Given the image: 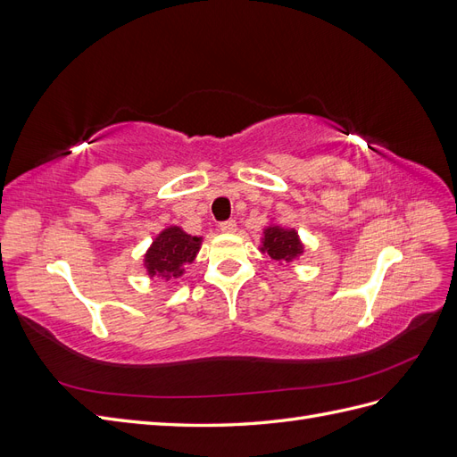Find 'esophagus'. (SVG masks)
<instances>
[{"mask_svg": "<svg viewBox=\"0 0 457 457\" xmlns=\"http://www.w3.org/2000/svg\"><path fill=\"white\" fill-rule=\"evenodd\" d=\"M219 228L223 232H234V230H237V220H234V219L223 220V223H219Z\"/></svg>", "mask_w": 457, "mask_h": 457, "instance_id": "obj_1", "label": "esophagus"}]
</instances>
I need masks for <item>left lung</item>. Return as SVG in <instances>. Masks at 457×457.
<instances>
[{
	"mask_svg": "<svg viewBox=\"0 0 457 457\" xmlns=\"http://www.w3.org/2000/svg\"><path fill=\"white\" fill-rule=\"evenodd\" d=\"M262 252H267L276 261H292L303 252L295 230H284L280 227H270L265 230V244Z\"/></svg>",
	"mask_w": 457,
	"mask_h": 457,
	"instance_id": "8db88e82",
	"label": "left lung"
}]
</instances>
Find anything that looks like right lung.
Listing matches in <instances>:
<instances>
[{
    "label": "right lung",
    "instance_id": "obj_1",
    "mask_svg": "<svg viewBox=\"0 0 457 457\" xmlns=\"http://www.w3.org/2000/svg\"><path fill=\"white\" fill-rule=\"evenodd\" d=\"M202 240L188 237L179 227L165 228L152 244L145 262L148 274H160L165 280L181 276L185 267L196 257Z\"/></svg>",
    "mask_w": 457,
    "mask_h": 457
}]
</instances>
